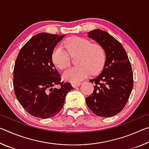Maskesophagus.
Wrapping results in <instances>:
<instances>
[{"instance_id":"34e87169","label":"esophagus","mask_w":149,"mask_h":149,"mask_svg":"<svg viewBox=\"0 0 149 149\" xmlns=\"http://www.w3.org/2000/svg\"><path fill=\"white\" fill-rule=\"evenodd\" d=\"M80 85H81V83H72V87H74V88L79 86Z\"/></svg>"}]
</instances>
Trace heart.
Returning a JSON list of instances; mask_svg holds the SVG:
<instances>
[{
	"label": "heart",
	"mask_w": 149,
	"mask_h": 149,
	"mask_svg": "<svg viewBox=\"0 0 149 149\" xmlns=\"http://www.w3.org/2000/svg\"><path fill=\"white\" fill-rule=\"evenodd\" d=\"M64 46L69 53L61 47L55 48L52 54L54 64L59 69L64 70L70 64V56H77L75 62L77 65L63 73L64 80L72 83L79 82L90 74H97L102 68L106 54L100 45L91 43L89 40L82 37H72L65 41Z\"/></svg>",
	"instance_id": "1"
}]
</instances>
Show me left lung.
<instances>
[{
    "instance_id": "1",
    "label": "left lung",
    "mask_w": 149,
    "mask_h": 149,
    "mask_svg": "<svg viewBox=\"0 0 149 149\" xmlns=\"http://www.w3.org/2000/svg\"><path fill=\"white\" fill-rule=\"evenodd\" d=\"M88 37L103 47L106 61L100 74L89 80L95 86L92 94L85 98L87 105L95 115L114 116L125 107L132 93V65L122 44L107 32L94 29Z\"/></svg>"
}]
</instances>
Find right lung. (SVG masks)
I'll use <instances>...</instances> for the list:
<instances>
[{"mask_svg": "<svg viewBox=\"0 0 149 149\" xmlns=\"http://www.w3.org/2000/svg\"><path fill=\"white\" fill-rule=\"evenodd\" d=\"M65 35L41 33L30 39L19 50L14 68V93L29 114L42 119L56 115L65 96L74 87L61 82L52 62V52ZM59 84V88H54Z\"/></svg>", "mask_w": 149, "mask_h": 149, "instance_id": "obj_1", "label": "right lung"}]
</instances>
